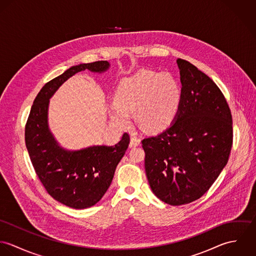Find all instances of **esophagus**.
I'll list each match as a JSON object with an SVG mask.
<instances>
[{
	"instance_id": "obj_1",
	"label": "esophagus",
	"mask_w": 256,
	"mask_h": 256,
	"mask_svg": "<svg viewBox=\"0 0 256 256\" xmlns=\"http://www.w3.org/2000/svg\"><path fill=\"white\" fill-rule=\"evenodd\" d=\"M140 143H141V140H140L137 136H134V135L131 136V139H130V146H139Z\"/></svg>"
}]
</instances>
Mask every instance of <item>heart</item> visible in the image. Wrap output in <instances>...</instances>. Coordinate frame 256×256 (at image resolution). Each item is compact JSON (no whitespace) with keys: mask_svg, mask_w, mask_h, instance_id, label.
Listing matches in <instances>:
<instances>
[{"mask_svg":"<svg viewBox=\"0 0 256 256\" xmlns=\"http://www.w3.org/2000/svg\"><path fill=\"white\" fill-rule=\"evenodd\" d=\"M182 90L178 78L168 73L143 70L122 80L110 106L111 120L124 127L134 112L137 123L148 131L166 129L180 108Z\"/></svg>","mask_w":256,"mask_h":256,"instance_id":"obj_1","label":"heart"}]
</instances>
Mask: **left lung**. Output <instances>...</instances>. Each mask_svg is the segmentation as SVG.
Returning <instances> with one entry per match:
<instances>
[{"label":"left lung","mask_w":256,"mask_h":256,"mask_svg":"<svg viewBox=\"0 0 256 256\" xmlns=\"http://www.w3.org/2000/svg\"><path fill=\"white\" fill-rule=\"evenodd\" d=\"M176 62L182 84L178 113L166 131L142 140L150 189L172 206L202 197L232 146V117L218 86L188 61Z\"/></svg>","instance_id":"left-lung-1"}]
</instances>
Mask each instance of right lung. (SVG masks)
<instances>
[{"label":"right lung","mask_w":256,"mask_h":256,"mask_svg":"<svg viewBox=\"0 0 256 256\" xmlns=\"http://www.w3.org/2000/svg\"><path fill=\"white\" fill-rule=\"evenodd\" d=\"M108 67V61L80 64L46 82L34 102L26 124V145L40 182L52 198L74 209L90 208L102 198L128 148L130 136L124 133L115 146L65 150L57 145L48 129L49 98L74 74L86 69L104 72Z\"/></svg>","instance_id":"add662e5"}]
</instances>
